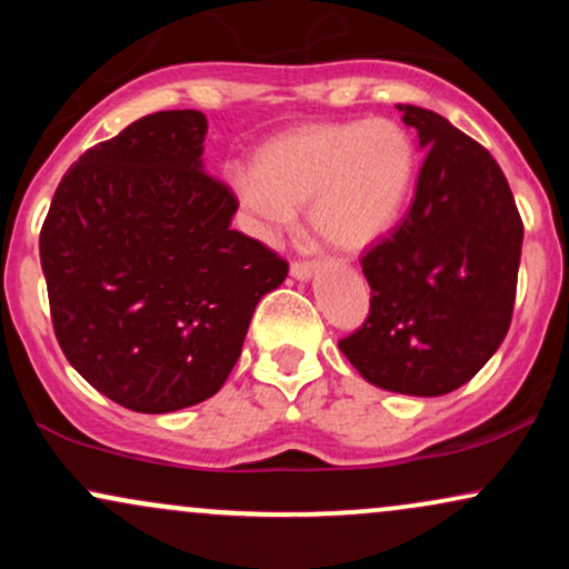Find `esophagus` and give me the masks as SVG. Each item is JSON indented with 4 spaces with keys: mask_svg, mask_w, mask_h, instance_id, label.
I'll return each instance as SVG.
<instances>
[{
    "mask_svg": "<svg viewBox=\"0 0 569 569\" xmlns=\"http://www.w3.org/2000/svg\"><path fill=\"white\" fill-rule=\"evenodd\" d=\"M312 272H316V264H310V262H293L291 264V278L302 280V283L312 278Z\"/></svg>",
    "mask_w": 569,
    "mask_h": 569,
    "instance_id": "34e87169",
    "label": "esophagus"
}]
</instances>
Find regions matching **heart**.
<instances>
[{
    "instance_id": "b5f03b06",
    "label": "heart",
    "mask_w": 569,
    "mask_h": 569,
    "mask_svg": "<svg viewBox=\"0 0 569 569\" xmlns=\"http://www.w3.org/2000/svg\"><path fill=\"white\" fill-rule=\"evenodd\" d=\"M417 154L393 120L302 126L253 154V173L234 176V194L257 238L276 240L307 206V219L335 251L363 253L396 224L415 179Z\"/></svg>"
}]
</instances>
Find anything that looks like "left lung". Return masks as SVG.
<instances>
[{"label":"left lung","instance_id":"obj_1","mask_svg":"<svg viewBox=\"0 0 569 569\" xmlns=\"http://www.w3.org/2000/svg\"><path fill=\"white\" fill-rule=\"evenodd\" d=\"M426 162L398 230L363 257L371 310L339 350L390 393H452L508 335L521 227L492 154L447 117L398 103Z\"/></svg>","mask_w":569,"mask_h":569}]
</instances>
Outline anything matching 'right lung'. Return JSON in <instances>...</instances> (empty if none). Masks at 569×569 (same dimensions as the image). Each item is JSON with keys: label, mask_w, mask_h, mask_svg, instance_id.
I'll use <instances>...</instances> for the list:
<instances>
[{"label": "right lung", "mask_w": 569, "mask_h": 569, "mask_svg": "<svg viewBox=\"0 0 569 569\" xmlns=\"http://www.w3.org/2000/svg\"><path fill=\"white\" fill-rule=\"evenodd\" d=\"M206 133L198 109L130 122L69 168L39 234L63 356L143 415L217 393L259 299L289 276L230 227L238 202L206 173Z\"/></svg>", "instance_id": "right-lung-1"}]
</instances>
